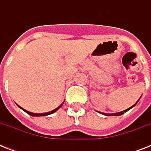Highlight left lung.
Wrapping results in <instances>:
<instances>
[{"label":"left lung","instance_id":"8db88e82","mask_svg":"<svg viewBox=\"0 0 151 151\" xmlns=\"http://www.w3.org/2000/svg\"><path fill=\"white\" fill-rule=\"evenodd\" d=\"M139 99H140V98H139V99H138V101H137V102H136V103H135L134 105L132 106L131 107H129V108H128V109H126V110H124V111H121V112L114 113V114H106V113H101V112H99V111H97V112L99 113V114H103V115H106V116H120V115H122V114H123L124 113H126L127 111H129V110H130V109H132V107H134V106H135L136 105V103H138L139 100Z\"/></svg>","mask_w":151,"mask_h":151}]
</instances>
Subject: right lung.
Segmentation results:
<instances>
[{
	"label": "right lung",
	"mask_w": 151,
	"mask_h": 151,
	"mask_svg": "<svg viewBox=\"0 0 151 151\" xmlns=\"http://www.w3.org/2000/svg\"><path fill=\"white\" fill-rule=\"evenodd\" d=\"M63 103H64V101H63ZM63 103H62V104H61V105H60V106H59L58 107L55 108V109H54V110H51V111H49V112L41 113V114H36V113L29 112V111H28V110H25V109H23V108H22V107H21L20 106L18 105L17 103H16V104H17V106H19V107L20 108V109H22V110H23L24 112H26V113H27V114H29V115H30V116H33V117H41V116H47V115H50V114H54L55 112H56L57 110H59V108L61 107L62 106H63Z\"/></svg>",
	"instance_id": "add662e5"
}]
</instances>
